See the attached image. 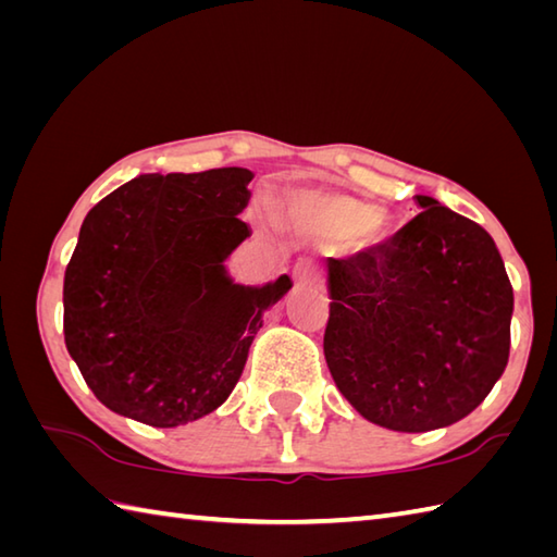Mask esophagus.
Instances as JSON below:
<instances>
[{
  "instance_id": "obj_1",
  "label": "esophagus",
  "mask_w": 557,
  "mask_h": 557,
  "mask_svg": "<svg viewBox=\"0 0 557 557\" xmlns=\"http://www.w3.org/2000/svg\"><path fill=\"white\" fill-rule=\"evenodd\" d=\"M292 277H294V287L297 289L318 287V270L311 260H299V263L292 270Z\"/></svg>"
}]
</instances>
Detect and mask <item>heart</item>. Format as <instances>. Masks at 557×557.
<instances>
[{
    "label": "heart",
    "instance_id": "heart-1",
    "mask_svg": "<svg viewBox=\"0 0 557 557\" xmlns=\"http://www.w3.org/2000/svg\"><path fill=\"white\" fill-rule=\"evenodd\" d=\"M294 215L318 234L345 239L351 236L359 248H375L387 239V224L377 210L361 200L333 191H311L297 198Z\"/></svg>",
    "mask_w": 557,
    "mask_h": 557
}]
</instances>
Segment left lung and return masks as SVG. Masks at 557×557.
<instances>
[{"label":"left lung","instance_id":"obj_1","mask_svg":"<svg viewBox=\"0 0 557 557\" xmlns=\"http://www.w3.org/2000/svg\"><path fill=\"white\" fill-rule=\"evenodd\" d=\"M387 244L327 260L325 361L363 419L423 433L469 417L510 357L512 285L493 236L431 196Z\"/></svg>","mask_w":557,"mask_h":557}]
</instances>
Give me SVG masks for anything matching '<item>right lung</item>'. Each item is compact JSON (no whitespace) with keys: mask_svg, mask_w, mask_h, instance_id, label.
Instances as JSON below:
<instances>
[{"mask_svg":"<svg viewBox=\"0 0 557 557\" xmlns=\"http://www.w3.org/2000/svg\"><path fill=\"white\" fill-rule=\"evenodd\" d=\"M253 172L140 174L81 224L64 275V339L104 407L174 429L239 383L256 333L292 289L236 282L227 260L251 227Z\"/></svg>","mask_w":557,"mask_h":557,"instance_id":"add662e5","label":"right lung"}]
</instances>
